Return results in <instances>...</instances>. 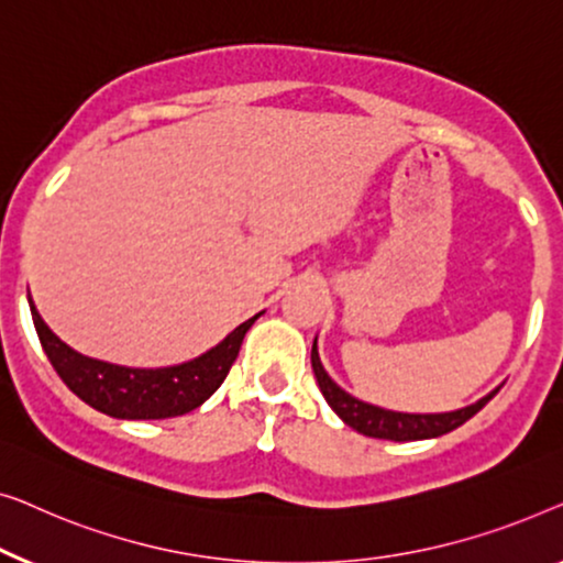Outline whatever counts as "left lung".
Segmentation results:
<instances>
[{
  "label": "left lung",
  "instance_id": "left-lung-1",
  "mask_svg": "<svg viewBox=\"0 0 563 563\" xmlns=\"http://www.w3.org/2000/svg\"><path fill=\"white\" fill-rule=\"evenodd\" d=\"M311 367L323 398H327L331 410H334V413L342 418L350 429L360 431L362 437L387 439V441H421V439L443 437V433L454 431L462 423L470 421L474 413H479V410L495 398L497 390H500V387H495L493 393H487L485 398L472 402V406L449 410V413H400V410L372 406V402L354 398V395L346 393L344 387H339L334 379L329 377V372L323 369L316 339L311 350Z\"/></svg>",
  "mask_w": 563,
  "mask_h": 563
}]
</instances>
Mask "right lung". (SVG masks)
<instances>
[{"instance_id": "add662e5", "label": "right lung", "mask_w": 563, "mask_h": 563, "mask_svg": "<svg viewBox=\"0 0 563 563\" xmlns=\"http://www.w3.org/2000/svg\"><path fill=\"white\" fill-rule=\"evenodd\" d=\"M27 300L47 360L63 383L70 387V393H76L99 413L124 418V421H161V418H176L199 408L224 383L240 354L244 334L260 319L257 313L240 323L201 357L170 364V367H124V364L93 360L70 350L43 321L33 298Z\"/></svg>"}]
</instances>
